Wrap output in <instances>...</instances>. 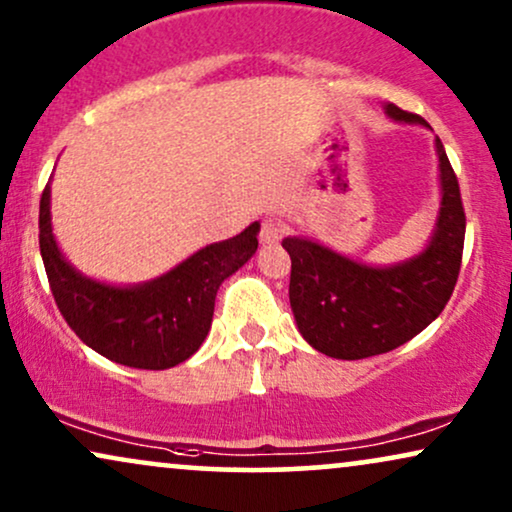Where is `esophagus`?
<instances>
[{"mask_svg":"<svg viewBox=\"0 0 512 512\" xmlns=\"http://www.w3.org/2000/svg\"><path fill=\"white\" fill-rule=\"evenodd\" d=\"M286 234V224L281 222V219L276 217H267L262 219V226H260V241L262 243H278Z\"/></svg>","mask_w":512,"mask_h":512,"instance_id":"obj_1","label":"esophagus"}]
</instances>
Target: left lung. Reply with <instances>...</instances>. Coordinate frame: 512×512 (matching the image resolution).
I'll use <instances>...</instances> for the list:
<instances>
[{
	"label": "left lung",
	"instance_id": "1",
	"mask_svg": "<svg viewBox=\"0 0 512 512\" xmlns=\"http://www.w3.org/2000/svg\"><path fill=\"white\" fill-rule=\"evenodd\" d=\"M387 115L428 125L390 103ZM442 208L425 252L375 269L304 238H283L290 255V307L302 338L335 359L385 354L428 328L454 293L463 260L465 210L454 167L437 139Z\"/></svg>",
	"mask_w": 512,
	"mask_h": 512
}]
</instances>
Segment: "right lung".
Wrapping results in <instances>:
<instances>
[{
	"label": "right lung",
	"instance_id": "right-lung-1",
	"mask_svg": "<svg viewBox=\"0 0 512 512\" xmlns=\"http://www.w3.org/2000/svg\"><path fill=\"white\" fill-rule=\"evenodd\" d=\"M260 224L208 245L170 274L134 288H113L77 274L51 234L49 184L40 200V252L58 312L101 357L129 368L163 371L198 352L210 331L224 278L255 255Z\"/></svg>",
	"mask_w": 512,
	"mask_h": 512
}]
</instances>
